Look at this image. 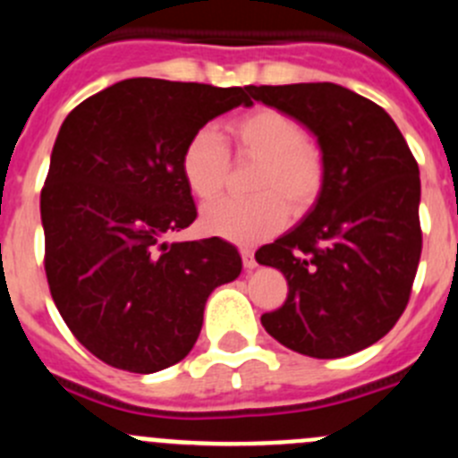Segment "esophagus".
I'll use <instances>...</instances> for the list:
<instances>
[{
  "instance_id": "34e87169",
  "label": "esophagus",
  "mask_w": 458,
  "mask_h": 458,
  "mask_svg": "<svg viewBox=\"0 0 458 458\" xmlns=\"http://www.w3.org/2000/svg\"><path fill=\"white\" fill-rule=\"evenodd\" d=\"M242 259H243V268L246 270H252L257 266V261H255V252L250 250V248H242Z\"/></svg>"
}]
</instances>
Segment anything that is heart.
I'll return each instance as SVG.
<instances>
[{
    "instance_id": "b5f03b06",
    "label": "heart",
    "mask_w": 458,
    "mask_h": 458,
    "mask_svg": "<svg viewBox=\"0 0 458 458\" xmlns=\"http://www.w3.org/2000/svg\"><path fill=\"white\" fill-rule=\"evenodd\" d=\"M234 154L257 161L250 199H221L203 208L201 228L234 243H257L286 224L288 210L301 215L324 188V157L304 139L293 116L273 106H255L228 125ZM228 148L212 127L194 131L181 152V172L197 199H215L228 172Z\"/></svg>"
}]
</instances>
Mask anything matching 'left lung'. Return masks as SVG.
Returning a JSON list of instances; mask_svg holds the SVG:
<instances>
[{
	"label": "left lung",
	"mask_w": 458,
	"mask_h": 458,
	"mask_svg": "<svg viewBox=\"0 0 458 458\" xmlns=\"http://www.w3.org/2000/svg\"><path fill=\"white\" fill-rule=\"evenodd\" d=\"M250 96L309 127L327 167L309 216L255 252L288 282L261 324L304 356H352L410 301L423 248L419 163L387 111L340 84H261Z\"/></svg>",
	"instance_id": "obj_1"
}]
</instances>
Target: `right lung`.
<instances>
[{
  "instance_id": "1",
  "label": "right lung",
  "mask_w": 458,
  "mask_h": 458,
  "mask_svg": "<svg viewBox=\"0 0 458 458\" xmlns=\"http://www.w3.org/2000/svg\"><path fill=\"white\" fill-rule=\"evenodd\" d=\"M250 87L130 78L80 102L53 145L39 210L62 319L106 365L154 374L190 353L216 286L242 273L219 237L167 243L197 219L185 143Z\"/></svg>"
}]
</instances>
